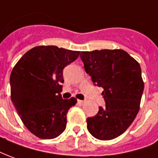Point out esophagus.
Wrapping results in <instances>:
<instances>
[{"instance_id": "34e87169", "label": "esophagus", "mask_w": 158, "mask_h": 158, "mask_svg": "<svg viewBox=\"0 0 158 158\" xmlns=\"http://www.w3.org/2000/svg\"><path fill=\"white\" fill-rule=\"evenodd\" d=\"M78 103H79V105H83L85 103V101H83V100H78Z\"/></svg>"}]
</instances>
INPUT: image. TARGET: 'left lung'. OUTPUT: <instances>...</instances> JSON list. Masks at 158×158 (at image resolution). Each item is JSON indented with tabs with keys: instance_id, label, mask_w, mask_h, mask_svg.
<instances>
[{
	"instance_id": "1",
	"label": "left lung",
	"mask_w": 158,
	"mask_h": 158,
	"mask_svg": "<svg viewBox=\"0 0 158 158\" xmlns=\"http://www.w3.org/2000/svg\"><path fill=\"white\" fill-rule=\"evenodd\" d=\"M85 70L102 87L105 107L87 118L89 133L100 140L117 138L133 123L139 110L144 82L139 62L122 49L80 53Z\"/></svg>"
}]
</instances>
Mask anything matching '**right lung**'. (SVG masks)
Masks as SVG:
<instances>
[{"mask_svg": "<svg viewBox=\"0 0 158 158\" xmlns=\"http://www.w3.org/2000/svg\"><path fill=\"white\" fill-rule=\"evenodd\" d=\"M79 51L56 46H37L25 53L10 76L11 99L24 125L43 139L63 133L67 114L77 99H62L63 69Z\"/></svg>", "mask_w": 158, "mask_h": 158, "instance_id": "add662e5", "label": "right lung"}]
</instances>
